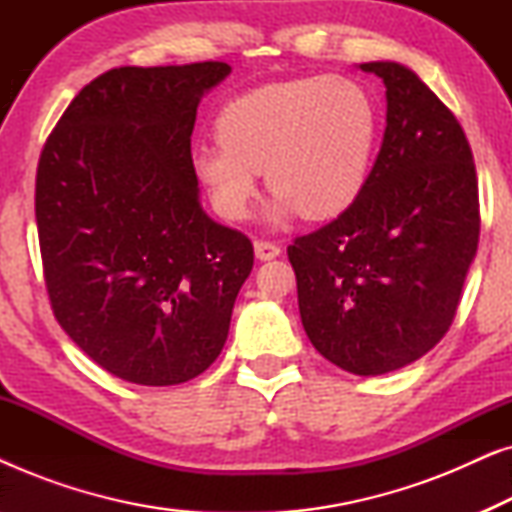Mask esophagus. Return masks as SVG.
I'll list each match as a JSON object with an SVG mask.
<instances>
[{
  "instance_id": "34e87169",
  "label": "esophagus",
  "mask_w": 512,
  "mask_h": 512,
  "mask_svg": "<svg viewBox=\"0 0 512 512\" xmlns=\"http://www.w3.org/2000/svg\"><path fill=\"white\" fill-rule=\"evenodd\" d=\"M254 251H256L258 261H272V258H277L279 254H282V249H279L275 242H265V240H256Z\"/></svg>"
}]
</instances>
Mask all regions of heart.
<instances>
[{
    "label": "heart",
    "mask_w": 512,
    "mask_h": 512,
    "mask_svg": "<svg viewBox=\"0 0 512 512\" xmlns=\"http://www.w3.org/2000/svg\"><path fill=\"white\" fill-rule=\"evenodd\" d=\"M219 142L198 146L193 167L216 212L247 219L261 170L270 219L298 212L310 221L349 209L366 186L380 118L373 97L345 76H307L254 88L216 118Z\"/></svg>",
    "instance_id": "b5f03b06"
}]
</instances>
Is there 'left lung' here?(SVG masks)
<instances>
[{"label": "left lung", "mask_w": 512, "mask_h": 512, "mask_svg": "<svg viewBox=\"0 0 512 512\" xmlns=\"http://www.w3.org/2000/svg\"><path fill=\"white\" fill-rule=\"evenodd\" d=\"M359 67L387 88L382 149L354 205L286 251L314 349L370 377L417 361L452 326L478 251L480 205L452 111L405 65Z\"/></svg>", "instance_id": "1"}]
</instances>
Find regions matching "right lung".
<instances>
[{"mask_svg":"<svg viewBox=\"0 0 512 512\" xmlns=\"http://www.w3.org/2000/svg\"><path fill=\"white\" fill-rule=\"evenodd\" d=\"M228 74L212 60L109 69L41 151L34 212L53 314L125 382L205 373L254 268L249 237L202 209L191 156L202 95Z\"/></svg>","mask_w":512,"mask_h":512,"instance_id":"obj_1","label":"right lung"}]
</instances>
